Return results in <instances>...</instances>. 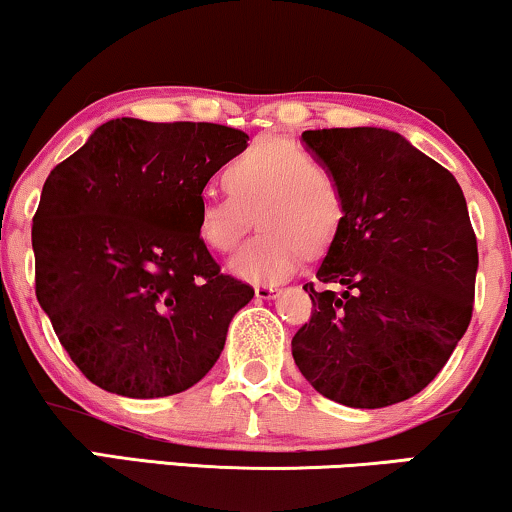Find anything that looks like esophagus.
<instances>
[{
  "label": "esophagus",
  "mask_w": 512,
  "mask_h": 512,
  "mask_svg": "<svg viewBox=\"0 0 512 512\" xmlns=\"http://www.w3.org/2000/svg\"><path fill=\"white\" fill-rule=\"evenodd\" d=\"M278 288L276 286H269V283H262V286L255 288V295L260 297V300H269V297H276Z\"/></svg>",
  "instance_id": "1"
}]
</instances>
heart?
<instances>
[{"mask_svg": "<svg viewBox=\"0 0 512 512\" xmlns=\"http://www.w3.org/2000/svg\"><path fill=\"white\" fill-rule=\"evenodd\" d=\"M226 196L205 200L198 236L215 252H231L248 234L252 212L262 231L231 260L250 283L293 276L309 250L335 241L345 219V193L335 174L286 137H260L224 170Z\"/></svg>", "mask_w": 512, "mask_h": 512, "instance_id": "1", "label": "heart"}]
</instances>
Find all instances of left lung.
I'll return each instance as SVG.
<instances>
[{"label": "left lung", "mask_w": 512, "mask_h": 512, "mask_svg": "<svg viewBox=\"0 0 512 512\" xmlns=\"http://www.w3.org/2000/svg\"><path fill=\"white\" fill-rule=\"evenodd\" d=\"M307 146L338 177L345 219L304 283L312 316L293 359L323 397L383 409L418 394L468 331L477 238L454 174L378 127L309 129Z\"/></svg>", "instance_id": "8db88e82"}]
</instances>
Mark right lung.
I'll list each match as a JSON object with an SVG mask.
<instances>
[{
	"instance_id": "add662e5",
	"label": "right lung",
	"mask_w": 512,
	"mask_h": 512,
	"mask_svg": "<svg viewBox=\"0 0 512 512\" xmlns=\"http://www.w3.org/2000/svg\"><path fill=\"white\" fill-rule=\"evenodd\" d=\"M215 122L111 120L44 181L32 217L35 293L73 364L101 390L155 399L215 366L255 295L198 236L203 189L245 151Z\"/></svg>"
}]
</instances>
